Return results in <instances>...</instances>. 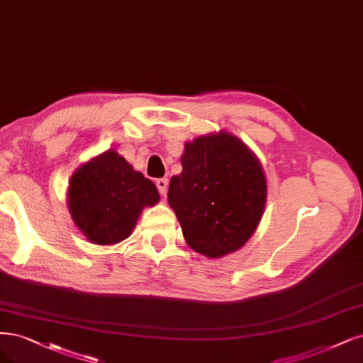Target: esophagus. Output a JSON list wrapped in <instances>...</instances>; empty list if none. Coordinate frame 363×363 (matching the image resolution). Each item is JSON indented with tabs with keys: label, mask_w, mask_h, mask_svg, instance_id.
I'll return each mask as SVG.
<instances>
[{
	"label": "esophagus",
	"mask_w": 363,
	"mask_h": 363,
	"mask_svg": "<svg viewBox=\"0 0 363 363\" xmlns=\"http://www.w3.org/2000/svg\"><path fill=\"white\" fill-rule=\"evenodd\" d=\"M156 186H157V191L160 195H167L168 191V179H157L156 180Z\"/></svg>",
	"instance_id": "esophagus-1"
}]
</instances>
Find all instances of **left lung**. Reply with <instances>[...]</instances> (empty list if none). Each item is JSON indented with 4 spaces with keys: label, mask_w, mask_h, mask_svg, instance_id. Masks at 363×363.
Wrapping results in <instances>:
<instances>
[{
    "label": "left lung",
    "mask_w": 363,
    "mask_h": 363,
    "mask_svg": "<svg viewBox=\"0 0 363 363\" xmlns=\"http://www.w3.org/2000/svg\"><path fill=\"white\" fill-rule=\"evenodd\" d=\"M184 147L183 171L168 187L184 239L210 258L234 252L254 234L264 210L267 186L259 162L225 132Z\"/></svg>",
    "instance_id": "left-lung-1"
}]
</instances>
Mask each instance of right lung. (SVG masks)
<instances>
[{"mask_svg":"<svg viewBox=\"0 0 363 363\" xmlns=\"http://www.w3.org/2000/svg\"><path fill=\"white\" fill-rule=\"evenodd\" d=\"M67 195L74 223L97 245L128 239L141 210L159 201L155 183L112 150L73 174Z\"/></svg>","mask_w":363,"mask_h":363,"instance_id":"obj_1","label":"right lung"}]
</instances>
